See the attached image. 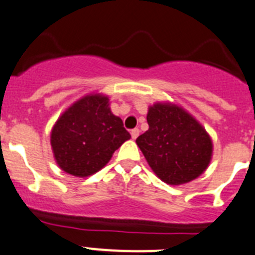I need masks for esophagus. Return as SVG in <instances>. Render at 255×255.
Returning <instances> with one entry per match:
<instances>
[{
	"label": "esophagus",
	"mask_w": 255,
	"mask_h": 255,
	"mask_svg": "<svg viewBox=\"0 0 255 255\" xmlns=\"http://www.w3.org/2000/svg\"><path fill=\"white\" fill-rule=\"evenodd\" d=\"M138 134H140V129H138V128H133V129L130 130V136H132L133 140H136L137 137H138Z\"/></svg>",
	"instance_id": "34e87169"
}]
</instances>
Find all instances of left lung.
<instances>
[{"mask_svg": "<svg viewBox=\"0 0 255 255\" xmlns=\"http://www.w3.org/2000/svg\"><path fill=\"white\" fill-rule=\"evenodd\" d=\"M147 125L149 129L136 143L161 181L182 185L207 169L212 140L189 113L170 104H155L149 108Z\"/></svg>", "mask_w": 255, "mask_h": 255, "instance_id": "1", "label": "left lung"}]
</instances>
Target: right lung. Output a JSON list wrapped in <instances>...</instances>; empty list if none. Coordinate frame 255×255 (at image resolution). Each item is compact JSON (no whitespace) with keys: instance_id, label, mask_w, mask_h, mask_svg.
<instances>
[{"instance_id":"right-lung-1","label":"right lung","mask_w":255,"mask_h":255,"mask_svg":"<svg viewBox=\"0 0 255 255\" xmlns=\"http://www.w3.org/2000/svg\"><path fill=\"white\" fill-rule=\"evenodd\" d=\"M130 134L109 108V99L87 95L73 104L51 132V146L59 167L77 177L96 173Z\"/></svg>"}]
</instances>
